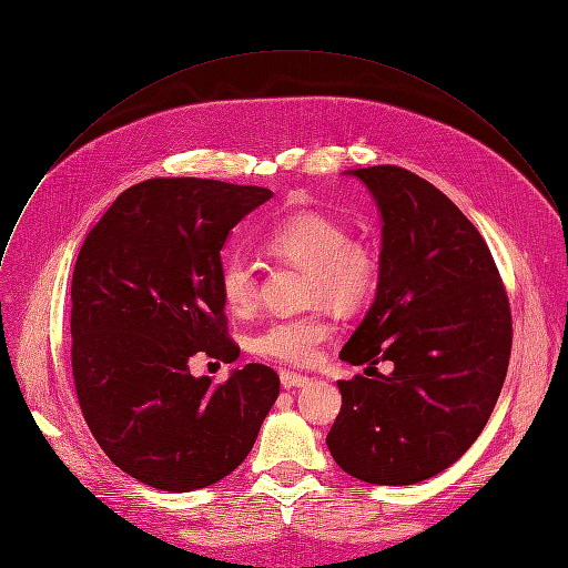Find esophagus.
Here are the masks:
<instances>
[{
    "label": "esophagus",
    "mask_w": 568,
    "mask_h": 568,
    "mask_svg": "<svg viewBox=\"0 0 568 568\" xmlns=\"http://www.w3.org/2000/svg\"><path fill=\"white\" fill-rule=\"evenodd\" d=\"M311 379L306 374H298V372H290V369H283L281 372V384L285 390H294V388H304Z\"/></svg>",
    "instance_id": "34e87169"
}]
</instances>
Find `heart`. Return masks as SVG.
<instances>
[{"label":"heart","instance_id":"heart-1","mask_svg":"<svg viewBox=\"0 0 568 568\" xmlns=\"http://www.w3.org/2000/svg\"><path fill=\"white\" fill-rule=\"evenodd\" d=\"M276 260L308 270L306 298L328 304L343 313H358L379 292L382 255L361 237H349L345 221L333 214L306 210L272 223L260 240ZM219 292L233 315H248L260 301V283L251 264L240 255L223 257L219 267ZM333 333L326 308L278 317L251 337V349L260 358L281 365H311Z\"/></svg>","mask_w":568,"mask_h":568}]
</instances>
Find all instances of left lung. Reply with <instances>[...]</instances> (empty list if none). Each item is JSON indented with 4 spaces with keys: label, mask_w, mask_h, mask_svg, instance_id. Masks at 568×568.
Returning <instances> with one entry per match:
<instances>
[{
    "label": "left lung",
    "mask_w": 568,
    "mask_h": 568,
    "mask_svg": "<svg viewBox=\"0 0 568 568\" xmlns=\"http://www.w3.org/2000/svg\"><path fill=\"white\" fill-rule=\"evenodd\" d=\"M352 173L382 210V285L339 358L396 367L337 382L326 445L356 479L415 484L455 464L494 413L511 308L484 237L440 189L393 164Z\"/></svg>",
    "instance_id": "obj_1"
}]
</instances>
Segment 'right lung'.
Returning a JSON list of instances; mask_svg holds the SVG:
<instances>
[{
  "instance_id": "right-lung-1",
  "label": "right lung",
  "mask_w": 568,
  "mask_h": 568,
  "mask_svg": "<svg viewBox=\"0 0 568 568\" xmlns=\"http://www.w3.org/2000/svg\"><path fill=\"white\" fill-rule=\"evenodd\" d=\"M272 192L205 178H153L113 201L72 272V379L104 455L134 479L184 494L251 452L281 379L248 363L192 376L199 352L240 356L219 292L221 248Z\"/></svg>"
}]
</instances>
